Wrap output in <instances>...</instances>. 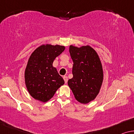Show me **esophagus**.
Instances as JSON below:
<instances>
[{
    "label": "esophagus",
    "instance_id": "obj_1",
    "mask_svg": "<svg viewBox=\"0 0 134 134\" xmlns=\"http://www.w3.org/2000/svg\"><path fill=\"white\" fill-rule=\"evenodd\" d=\"M63 78H64V81H65V83L67 84V81H68L67 76H64L63 77Z\"/></svg>",
    "mask_w": 134,
    "mask_h": 134
}]
</instances>
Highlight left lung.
Here are the masks:
<instances>
[{
    "label": "left lung",
    "mask_w": 134,
    "mask_h": 134,
    "mask_svg": "<svg viewBox=\"0 0 134 134\" xmlns=\"http://www.w3.org/2000/svg\"><path fill=\"white\" fill-rule=\"evenodd\" d=\"M73 60V78L68 85L75 99L81 104L94 100L101 88L104 74L98 54L89 46L69 47Z\"/></svg>",
    "instance_id": "8db88e82"
}]
</instances>
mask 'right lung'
Segmentation results:
<instances>
[{"label": "right lung", "mask_w": 134, "mask_h": 134, "mask_svg": "<svg viewBox=\"0 0 134 134\" xmlns=\"http://www.w3.org/2000/svg\"><path fill=\"white\" fill-rule=\"evenodd\" d=\"M65 48V46L60 45L43 44L30 55L24 78L27 89L33 98L42 103L47 102L64 84L53 63Z\"/></svg>", "instance_id": "1"}]
</instances>
